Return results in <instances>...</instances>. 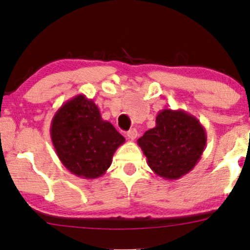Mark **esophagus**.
Masks as SVG:
<instances>
[{
    "instance_id": "1",
    "label": "esophagus",
    "mask_w": 250,
    "mask_h": 250,
    "mask_svg": "<svg viewBox=\"0 0 250 250\" xmlns=\"http://www.w3.org/2000/svg\"><path fill=\"white\" fill-rule=\"evenodd\" d=\"M127 138L129 139V140H135L136 138H138V131H136L135 128H132V129H129V131L127 132Z\"/></svg>"
}]
</instances>
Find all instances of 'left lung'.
<instances>
[{"label": "left lung", "mask_w": 250, "mask_h": 250, "mask_svg": "<svg viewBox=\"0 0 250 250\" xmlns=\"http://www.w3.org/2000/svg\"><path fill=\"white\" fill-rule=\"evenodd\" d=\"M206 142L204 126L182 109L160 110L155 127L138 140L150 168L165 180H177L192 170Z\"/></svg>", "instance_id": "left-lung-1"}]
</instances>
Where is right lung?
<instances>
[{"mask_svg": "<svg viewBox=\"0 0 250 250\" xmlns=\"http://www.w3.org/2000/svg\"><path fill=\"white\" fill-rule=\"evenodd\" d=\"M51 140L62 165L78 177L94 180L110 167L112 156L125 138L104 121L92 99L78 94L54 114Z\"/></svg>", "mask_w": 250, "mask_h": 250, "instance_id": "obj_1", "label": "right lung"}]
</instances>
